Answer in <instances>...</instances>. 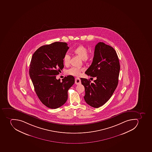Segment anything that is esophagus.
Returning a JSON list of instances; mask_svg holds the SVG:
<instances>
[{
	"mask_svg": "<svg viewBox=\"0 0 152 152\" xmlns=\"http://www.w3.org/2000/svg\"><path fill=\"white\" fill-rule=\"evenodd\" d=\"M81 83V80L79 78H75V84H80Z\"/></svg>",
	"mask_w": 152,
	"mask_h": 152,
	"instance_id": "1",
	"label": "esophagus"
}]
</instances>
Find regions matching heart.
<instances>
[{"instance_id":"obj_1","label":"heart","mask_w":152,"mask_h":152,"mask_svg":"<svg viewBox=\"0 0 152 152\" xmlns=\"http://www.w3.org/2000/svg\"><path fill=\"white\" fill-rule=\"evenodd\" d=\"M73 53L75 55L80 58L81 59L87 62L89 60V57L88 56V50L85 46L82 45H79L73 50ZM70 62V56L68 54H65L64 58V64L66 66L69 65ZM83 69L79 68L72 67L67 71V73L70 75L78 77L80 75Z\"/></svg>"}]
</instances>
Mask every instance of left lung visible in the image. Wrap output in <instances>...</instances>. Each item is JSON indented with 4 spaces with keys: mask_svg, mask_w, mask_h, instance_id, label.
<instances>
[{
    "mask_svg": "<svg viewBox=\"0 0 152 152\" xmlns=\"http://www.w3.org/2000/svg\"><path fill=\"white\" fill-rule=\"evenodd\" d=\"M120 64L116 51L103 42L95 48L93 61L86 74L96 77L94 83L80 78L85 87V101L89 105L99 108L104 104L112 96L118 83Z\"/></svg>",
    "mask_w": 152,
    "mask_h": 152,
    "instance_id": "obj_1",
    "label": "left lung"
}]
</instances>
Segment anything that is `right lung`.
<instances>
[{"label": "right lung", "instance_id": "1", "mask_svg": "<svg viewBox=\"0 0 152 152\" xmlns=\"http://www.w3.org/2000/svg\"><path fill=\"white\" fill-rule=\"evenodd\" d=\"M69 48L65 42H54L41 46L32 56L30 77L40 101L50 108H58L65 103L68 91L75 83L72 75L64 77L61 82L56 79Z\"/></svg>", "mask_w": 152, "mask_h": 152}]
</instances>
